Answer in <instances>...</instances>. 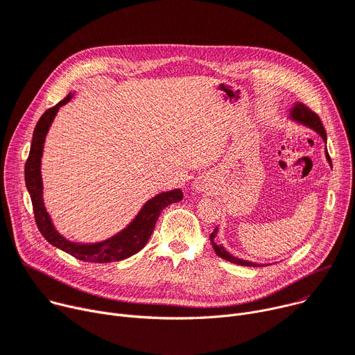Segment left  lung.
I'll return each instance as SVG.
<instances>
[{
    "label": "left lung",
    "instance_id": "1",
    "mask_svg": "<svg viewBox=\"0 0 355 355\" xmlns=\"http://www.w3.org/2000/svg\"><path fill=\"white\" fill-rule=\"evenodd\" d=\"M291 118H293V120H295V121H298V123L306 125V127L313 128L314 131H317V132L322 137L324 141H327V132H325V128H324V125H322V123H321V120H320L318 114L314 112L313 110H310L306 105H304L302 103H295L294 108L291 110ZM325 155H327V159H328L329 165H331V158H329V155H328L327 151H325ZM216 232H217V228H216L214 232H212V234L209 235V240H211L212 248H214V251H216V254H217L218 257L227 259V261H230V263L239 264V266H245V267H261V266H258V264L245 261V259L235 258V257H232L231 254H228V252L224 250V247L217 245V244L214 243Z\"/></svg>",
    "mask_w": 355,
    "mask_h": 355
}]
</instances>
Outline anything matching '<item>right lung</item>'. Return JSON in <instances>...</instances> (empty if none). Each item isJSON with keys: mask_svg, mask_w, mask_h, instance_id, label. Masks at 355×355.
<instances>
[{"mask_svg": "<svg viewBox=\"0 0 355 355\" xmlns=\"http://www.w3.org/2000/svg\"><path fill=\"white\" fill-rule=\"evenodd\" d=\"M71 97H73V94H68V96L62 101H60L57 105L46 110L41 115L34 128L30 155L27 158L26 171L24 173H26V185L31 197L35 223L40 232L42 234V237L46 241L53 244L54 247L65 251L67 254L81 259V261H87V263L121 261V259H125L144 248V245L148 243L151 237L161 211L173 202L181 201L182 191L173 190L168 193L155 196L153 200L146 202L143 209L138 212V216L127 228L114 235V237H111L110 240H105L97 244H77V243H71L65 240L62 235L58 234L57 230L54 228L49 212H46L42 202L41 157H42L45 135L49 132V128L54 120V116L58 108L67 104L71 100Z\"/></svg>", "mask_w": 355, "mask_h": 355, "instance_id": "obj_1", "label": "right lung"}]
</instances>
